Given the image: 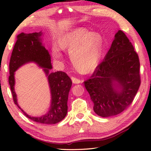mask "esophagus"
Returning <instances> with one entry per match:
<instances>
[{
  "label": "esophagus",
  "mask_w": 151,
  "mask_h": 151,
  "mask_svg": "<svg viewBox=\"0 0 151 151\" xmlns=\"http://www.w3.org/2000/svg\"><path fill=\"white\" fill-rule=\"evenodd\" d=\"M71 79H72V83H74V84H79L80 83H82V81H83L81 79L77 78V77H76L75 76H72Z\"/></svg>",
  "instance_id": "1"
}]
</instances>
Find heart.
<instances>
[{"label":"heart","instance_id":"1","mask_svg":"<svg viewBox=\"0 0 151 151\" xmlns=\"http://www.w3.org/2000/svg\"><path fill=\"white\" fill-rule=\"evenodd\" d=\"M60 46L69 50L70 60L79 70L89 72L97 67L101 55V39L98 34L77 28L63 36ZM53 55L55 58L61 57L60 49L56 46L53 48Z\"/></svg>","mask_w":151,"mask_h":151}]
</instances>
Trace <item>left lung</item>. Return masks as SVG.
Wrapping results in <instances>:
<instances>
[{
  "label": "left lung",
  "mask_w": 151,
  "mask_h": 151,
  "mask_svg": "<svg viewBox=\"0 0 151 151\" xmlns=\"http://www.w3.org/2000/svg\"><path fill=\"white\" fill-rule=\"evenodd\" d=\"M139 70L138 54L126 35L119 30L103 62L84 82L94 103V112L100 116L108 117L125 110L140 87ZM115 81L121 90L115 89L113 83Z\"/></svg>",
  "instance_id": "8db88e82"
}]
</instances>
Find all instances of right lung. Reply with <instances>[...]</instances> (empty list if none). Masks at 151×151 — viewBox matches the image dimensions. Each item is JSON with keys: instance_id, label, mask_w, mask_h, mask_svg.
<instances>
[{"instance_id": "1", "label": "right lung", "mask_w": 151, "mask_h": 151, "mask_svg": "<svg viewBox=\"0 0 151 151\" xmlns=\"http://www.w3.org/2000/svg\"><path fill=\"white\" fill-rule=\"evenodd\" d=\"M42 32L26 34L22 33L17 36L9 62V84L10 85L14 103L24 115L31 120L44 124H55L64 118L67 113L68 96L72 86V81L65 72L57 71L50 73L52 68L50 55L42 43ZM34 61L41 67L48 76L51 90L52 103L50 111L41 117H33L26 114L17 102L14 91V73L17 68L26 63Z\"/></svg>"}]
</instances>
